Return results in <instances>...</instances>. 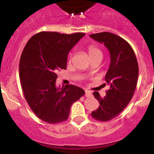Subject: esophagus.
Here are the masks:
<instances>
[{"mask_svg":"<svg viewBox=\"0 0 154 154\" xmlns=\"http://www.w3.org/2000/svg\"><path fill=\"white\" fill-rule=\"evenodd\" d=\"M85 96H86V97H91V93L89 91H88V90H86V91H85Z\"/></svg>","mask_w":154,"mask_h":154,"instance_id":"34e87169","label":"esophagus"}]
</instances>
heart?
Instances as JSON below:
<instances>
[{"label":"heart","instance_id":"heart-1","mask_svg":"<svg viewBox=\"0 0 154 154\" xmlns=\"http://www.w3.org/2000/svg\"><path fill=\"white\" fill-rule=\"evenodd\" d=\"M88 54L91 58L97 57V56H102V52L95 45H90L88 47Z\"/></svg>","mask_w":154,"mask_h":154}]
</instances>
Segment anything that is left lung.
I'll return each mask as SVG.
<instances>
[{
	"label": "left lung",
	"mask_w": 154,
	"mask_h": 154,
	"mask_svg": "<svg viewBox=\"0 0 154 154\" xmlns=\"http://www.w3.org/2000/svg\"><path fill=\"white\" fill-rule=\"evenodd\" d=\"M89 36L103 43L110 54L109 68L103 84L109 89L103 97L97 91L93 92L100 106L91 114L96 120L108 122L123 111L131 100L137 85L139 65L130 45L119 35L103 32Z\"/></svg>",
	"instance_id": "obj_1"
}]
</instances>
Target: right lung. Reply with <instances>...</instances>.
I'll list each match as a JSON object with an SVG mask.
<instances>
[{
	"label": "right lung",
	"instance_id": "right-lung-1",
	"mask_svg": "<svg viewBox=\"0 0 154 154\" xmlns=\"http://www.w3.org/2000/svg\"><path fill=\"white\" fill-rule=\"evenodd\" d=\"M84 35L43 31L32 35L23 50L19 77L24 97L35 116L48 124L67 120L72 103L85 94L74 85L56 86L57 73L66 69L68 53Z\"/></svg>",
	"mask_w": 154,
	"mask_h": 154
}]
</instances>
